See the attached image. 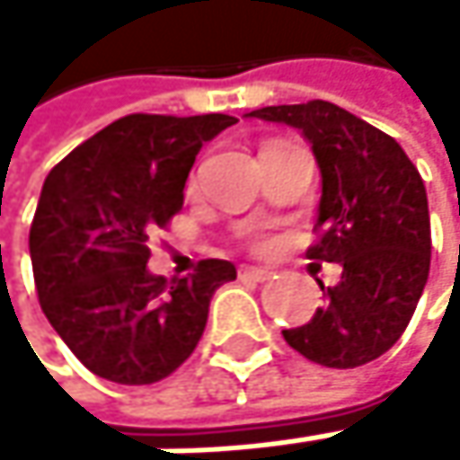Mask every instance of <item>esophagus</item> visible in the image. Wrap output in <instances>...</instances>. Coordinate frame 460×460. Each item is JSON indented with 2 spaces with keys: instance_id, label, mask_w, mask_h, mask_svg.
I'll use <instances>...</instances> for the list:
<instances>
[{
  "instance_id": "esophagus-1",
  "label": "esophagus",
  "mask_w": 460,
  "mask_h": 460,
  "mask_svg": "<svg viewBox=\"0 0 460 460\" xmlns=\"http://www.w3.org/2000/svg\"><path fill=\"white\" fill-rule=\"evenodd\" d=\"M240 276H243V279H251V281H270V279H273V270H268V268H253V264H245V268H240Z\"/></svg>"
}]
</instances>
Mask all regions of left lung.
<instances>
[{
  "label": "left lung",
  "instance_id": "1",
  "mask_svg": "<svg viewBox=\"0 0 460 460\" xmlns=\"http://www.w3.org/2000/svg\"><path fill=\"white\" fill-rule=\"evenodd\" d=\"M300 129L323 176L309 259L342 264L325 306L284 340L314 364L350 369L384 356L409 325L430 270V215L420 171L400 143L331 102L248 112Z\"/></svg>",
  "mask_w": 460,
  "mask_h": 460
}]
</instances>
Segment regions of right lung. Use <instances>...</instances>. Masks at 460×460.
<instances>
[{"label": "right lung", "instance_id": "obj_1", "mask_svg": "<svg viewBox=\"0 0 460 460\" xmlns=\"http://www.w3.org/2000/svg\"><path fill=\"white\" fill-rule=\"evenodd\" d=\"M232 115H127L76 146L43 181L30 228L40 309L93 376L143 386L196 350L215 289L237 279L204 259L184 279L154 276L148 237L184 204V181Z\"/></svg>", "mask_w": 460, "mask_h": 460}]
</instances>
